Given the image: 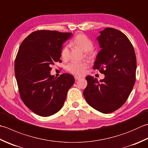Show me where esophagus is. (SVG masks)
Masks as SVG:
<instances>
[{"label":"esophagus","instance_id":"esophagus-1","mask_svg":"<svg viewBox=\"0 0 148 148\" xmlns=\"http://www.w3.org/2000/svg\"><path fill=\"white\" fill-rule=\"evenodd\" d=\"M81 77H79V76H74V79L76 80H78L79 79H80Z\"/></svg>","mask_w":148,"mask_h":148}]
</instances>
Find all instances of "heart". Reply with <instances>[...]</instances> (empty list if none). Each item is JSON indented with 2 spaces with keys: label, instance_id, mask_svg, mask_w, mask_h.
<instances>
[{
  "label": "heart",
  "instance_id": "1",
  "mask_svg": "<svg viewBox=\"0 0 148 148\" xmlns=\"http://www.w3.org/2000/svg\"><path fill=\"white\" fill-rule=\"evenodd\" d=\"M72 45H76L83 51L85 52V55L89 59H94L96 56V52L93 49L94 43L92 40L84 33L77 34L71 42ZM61 56L63 60H67L69 57V47L68 45L63 47L61 51ZM88 66L87 61L82 62H72L66 66L67 71L76 76H82L85 72L86 69Z\"/></svg>",
  "mask_w": 148,
  "mask_h": 148
}]
</instances>
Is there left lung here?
Listing matches in <instances>:
<instances>
[{
  "instance_id": "8db88e82",
  "label": "left lung",
  "mask_w": 148,
  "mask_h": 148,
  "mask_svg": "<svg viewBox=\"0 0 148 148\" xmlns=\"http://www.w3.org/2000/svg\"><path fill=\"white\" fill-rule=\"evenodd\" d=\"M97 37L100 47L94 69L105 78L98 82L86 77L87 86L83 95L92 108L109 114L121 108L128 99L136 79L137 60L131 42L122 32L107 27Z\"/></svg>"
}]
</instances>
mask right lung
Masks as SVG:
<instances>
[{"label": "right lung", "instance_id": "obj_1", "mask_svg": "<svg viewBox=\"0 0 148 148\" xmlns=\"http://www.w3.org/2000/svg\"><path fill=\"white\" fill-rule=\"evenodd\" d=\"M72 33L38 30L20 45L14 62V74L23 102L42 117L56 114L62 108L74 77L69 74L51 76V65L60 62L62 44Z\"/></svg>", "mask_w": 148, "mask_h": 148}]
</instances>
